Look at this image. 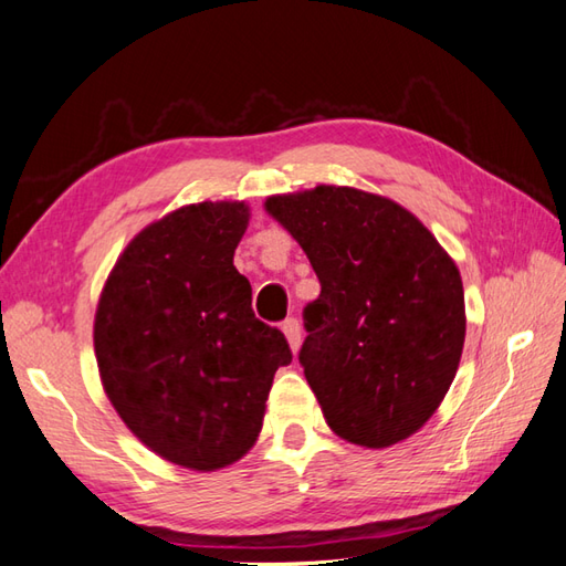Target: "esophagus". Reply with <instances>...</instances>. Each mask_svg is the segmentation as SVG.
<instances>
[{
    "mask_svg": "<svg viewBox=\"0 0 566 566\" xmlns=\"http://www.w3.org/2000/svg\"><path fill=\"white\" fill-rule=\"evenodd\" d=\"M282 331H284V335H286V340H290V347L292 350L296 353L298 350V345H302V323H298V318H286L284 323H282Z\"/></svg>",
    "mask_w": 566,
    "mask_h": 566,
    "instance_id": "obj_1",
    "label": "esophagus"
}]
</instances>
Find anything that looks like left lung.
<instances>
[{
  "mask_svg": "<svg viewBox=\"0 0 566 566\" xmlns=\"http://www.w3.org/2000/svg\"><path fill=\"white\" fill-rule=\"evenodd\" d=\"M264 207L321 282L298 363L328 426L363 448L408 438L436 413L462 357L454 262L413 213L367 191L321 185Z\"/></svg>",
  "mask_w": 566,
  "mask_h": 566,
  "instance_id": "obj_1",
  "label": "left lung"
}]
</instances>
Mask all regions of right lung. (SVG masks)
Instances as JSON below:
<instances>
[{
    "mask_svg": "<svg viewBox=\"0 0 566 566\" xmlns=\"http://www.w3.org/2000/svg\"><path fill=\"white\" fill-rule=\"evenodd\" d=\"M240 201H203L140 231L106 280L94 350L124 423L165 460L211 472L262 428L274 371L292 363L280 328L255 318L233 268Z\"/></svg>",
    "mask_w": 566,
    "mask_h": 566,
    "instance_id": "add662e5",
    "label": "right lung"
}]
</instances>
